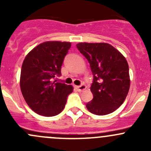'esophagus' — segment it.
I'll return each instance as SVG.
<instances>
[{"mask_svg": "<svg viewBox=\"0 0 151 151\" xmlns=\"http://www.w3.org/2000/svg\"><path fill=\"white\" fill-rule=\"evenodd\" d=\"M77 91H78L79 92H82V91H85V90L86 89V86L84 85H80V86H77Z\"/></svg>", "mask_w": 151, "mask_h": 151, "instance_id": "esophagus-1", "label": "esophagus"}]
</instances>
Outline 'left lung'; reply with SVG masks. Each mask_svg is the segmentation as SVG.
Segmentation results:
<instances>
[{
  "label": "left lung",
  "mask_w": 151,
  "mask_h": 151,
  "mask_svg": "<svg viewBox=\"0 0 151 151\" xmlns=\"http://www.w3.org/2000/svg\"><path fill=\"white\" fill-rule=\"evenodd\" d=\"M77 49L89 62L93 81V98L87 103L89 112L104 115L116 110L126 99L130 87L129 65L124 56L106 43H79Z\"/></svg>",
  "instance_id": "obj_1"
}]
</instances>
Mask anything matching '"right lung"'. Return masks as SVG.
Returning a JSON list of instances; mask_svg holds the SVG:
<instances>
[{"label":"right lung","mask_w":151,"mask_h":151,"mask_svg":"<svg viewBox=\"0 0 151 151\" xmlns=\"http://www.w3.org/2000/svg\"><path fill=\"white\" fill-rule=\"evenodd\" d=\"M70 42H46L33 48L22 63L20 89L30 109L39 115H58L66 105L73 87L57 82L71 47Z\"/></svg>","instance_id":"obj_1"}]
</instances>
